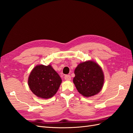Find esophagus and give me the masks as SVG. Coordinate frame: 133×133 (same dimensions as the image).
I'll return each mask as SVG.
<instances>
[{
  "label": "esophagus",
  "mask_w": 133,
  "mask_h": 133,
  "mask_svg": "<svg viewBox=\"0 0 133 133\" xmlns=\"http://www.w3.org/2000/svg\"><path fill=\"white\" fill-rule=\"evenodd\" d=\"M64 79L66 80H71V76L69 75H66L64 76Z\"/></svg>",
  "instance_id": "esophagus-1"
}]
</instances>
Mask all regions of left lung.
<instances>
[{"mask_svg":"<svg viewBox=\"0 0 133 133\" xmlns=\"http://www.w3.org/2000/svg\"><path fill=\"white\" fill-rule=\"evenodd\" d=\"M73 83L80 94L85 97L97 94L103 87L104 76L98 64L94 61L80 63L74 70Z\"/></svg>","mask_w":133,"mask_h":133,"instance_id":"obj_1","label":"left lung"}]
</instances>
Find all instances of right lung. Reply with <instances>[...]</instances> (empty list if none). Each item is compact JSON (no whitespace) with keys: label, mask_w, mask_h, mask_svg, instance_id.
Masks as SVG:
<instances>
[{"label":"right lung","mask_w":133,"mask_h":133,"mask_svg":"<svg viewBox=\"0 0 133 133\" xmlns=\"http://www.w3.org/2000/svg\"><path fill=\"white\" fill-rule=\"evenodd\" d=\"M62 79L50 65H39L32 70L28 78L30 89L39 98H50L57 92Z\"/></svg>","instance_id":"right-lung-1"}]
</instances>
